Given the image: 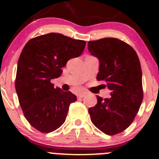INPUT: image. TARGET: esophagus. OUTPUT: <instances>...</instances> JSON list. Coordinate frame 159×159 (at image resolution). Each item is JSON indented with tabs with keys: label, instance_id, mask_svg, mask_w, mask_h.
I'll return each instance as SVG.
<instances>
[{
	"label": "esophagus",
	"instance_id": "1",
	"mask_svg": "<svg viewBox=\"0 0 159 159\" xmlns=\"http://www.w3.org/2000/svg\"><path fill=\"white\" fill-rule=\"evenodd\" d=\"M85 95H86L85 92H82V93H78L77 96H78V98H83V97H84Z\"/></svg>",
	"mask_w": 159,
	"mask_h": 159
}]
</instances>
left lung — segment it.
Instances as JSON below:
<instances>
[{
	"label": "left lung",
	"mask_w": 159,
	"mask_h": 159,
	"mask_svg": "<svg viewBox=\"0 0 159 159\" xmlns=\"http://www.w3.org/2000/svg\"><path fill=\"white\" fill-rule=\"evenodd\" d=\"M88 51L99 61L98 81L105 80L111 98L96 96L97 104L89 108L96 128L108 135L126 129L135 118L143 101L142 71L135 51L116 38L88 42Z\"/></svg>",
	"instance_id": "obj_1"
}]
</instances>
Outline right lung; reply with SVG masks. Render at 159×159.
Instances as JSON below:
<instances>
[{
	"instance_id": "add662e5",
	"label": "right lung",
	"mask_w": 159,
	"mask_h": 159,
	"mask_svg": "<svg viewBox=\"0 0 159 159\" xmlns=\"http://www.w3.org/2000/svg\"><path fill=\"white\" fill-rule=\"evenodd\" d=\"M86 42L50 33L29 40L20 54L16 90L20 106L29 123L39 132L49 133L65 122L75 95L54 88L51 80L61 75L71 58L84 52Z\"/></svg>"
}]
</instances>
